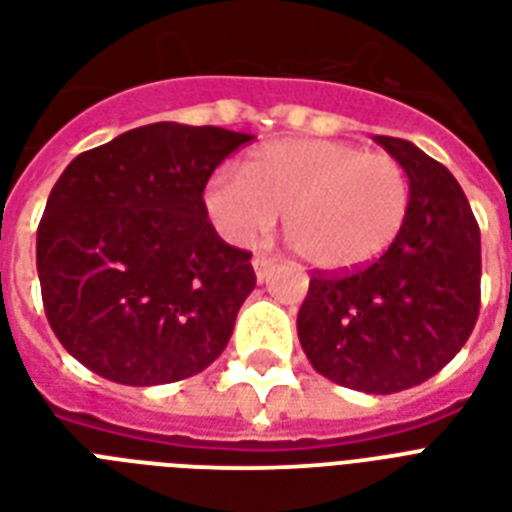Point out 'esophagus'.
Returning a JSON list of instances; mask_svg holds the SVG:
<instances>
[{
	"label": "esophagus",
	"instance_id": "esophagus-1",
	"mask_svg": "<svg viewBox=\"0 0 512 512\" xmlns=\"http://www.w3.org/2000/svg\"><path fill=\"white\" fill-rule=\"evenodd\" d=\"M252 268H255L257 281H265V276H268V273H271V268H273V257L257 255L255 260H252Z\"/></svg>",
	"mask_w": 512,
	"mask_h": 512
}]
</instances>
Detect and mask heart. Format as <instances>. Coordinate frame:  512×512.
Wrapping results in <instances>:
<instances>
[{
	"mask_svg": "<svg viewBox=\"0 0 512 512\" xmlns=\"http://www.w3.org/2000/svg\"><path fill=\"white\" fill-rule=\"evenodd\" d=\"M201 201L231 244L257 241L284 212V236L300 260L319 271H353L377 260L404 228L409 177L388 154L289 138L257 148L244 175L215 172Z\"/></svg>",
	"mask_w": 512,
	"mask_h": 512,
	"instance_id": "obj_1",
	"label": "heart"
}]
</instances>
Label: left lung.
I'll return each instance as SVG.
<instances>
[{
    "mask_svg": "<svg viewBox=\"0 0 512 512\" xmlns=\"http://www.w3.org/2000/svg\"><path fill=\"white\" fill-rule=\"evenodd\" d=\"M409 177V215L374 263L316 273L297 337L313 369L342 388L388 396L452 361L481 305V233L444 164L401 138L377 135Z\"/></svg>",
    "mask_w": 512,
    "mask_h": 512,
    "instance_id": "left-lung-1",
    "label": "left lung"
}]
</instances>
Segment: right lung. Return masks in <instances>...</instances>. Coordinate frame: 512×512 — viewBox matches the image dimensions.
<instances>
[{
    "mask_svg": "<svg viewBox=\"0 0 512 512\" xmlns=\"http://www.w3.org/2000/svg\"><path fill=\"white\" fill-rule=\"evenodd\" d=\"M249 140L156 122L63 170L36 231V271L52 332L79 364L146 388L193 377L223 353L257 279L201 196Z\"/></svg>",
    "mask_w": 512,
    "mask_h": 512,
    "instance_id": "add662e5",
    "label": "right lung"
}]
</instances>
